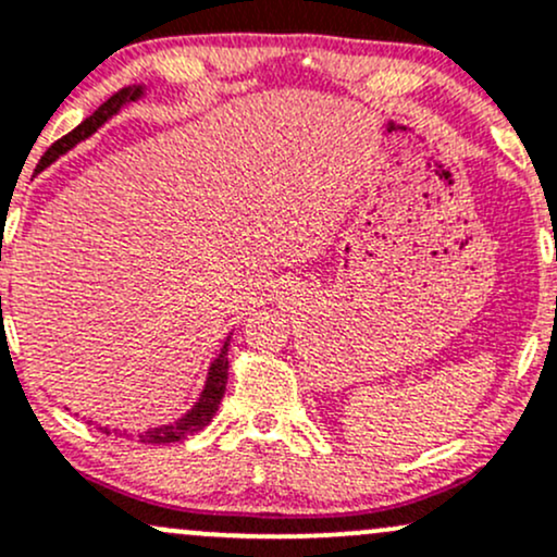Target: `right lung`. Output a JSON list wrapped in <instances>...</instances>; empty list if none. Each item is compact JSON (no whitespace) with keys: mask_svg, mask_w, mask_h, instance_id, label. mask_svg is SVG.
<instances>
[{"mask_svg":"<svg viewBox=\"0 0 557 557\" xmlns=\"http://www.w3.org/2000/svg\"><path fill=\"white\" fill-rule=\"evenodd\" d=\"M143 95V87H126L121 91H115L113 97H110L108 102H102L100 108L95 110V113L89 115V119H84L82 124L76 126V129L65 134V137H60L58 143L52 145L50 150L41 156L39 166H36V171L47 169L50 163L54 161L58 156H63L65 150H71L73 145L82 143V139H87L91 132L97 129V126H102L106 121L110 119L113 113H119L121 106H126V102L137 100V97ZM0 314H2V296H0ZM230 341V338H227ZM227 346L224 344L222 354H219L216 359H213L211 370H209V381H206V388L203 394H200V399L195 401V407L189 409V412L185 414V418L174 420V423L169 425H158V428H148V431L139 433V442L143 444H171V442H185L187 436H193V433L203 431L206 425L211 423L213 414H216L219 405H222V396H224V388H227V370H230V362H227ZM106 433H110L106 428Z\"/></svg>","mask_w":557,"mask_h":557,"instance_id":"add662e5","label":"right lung"}]
</instances>
